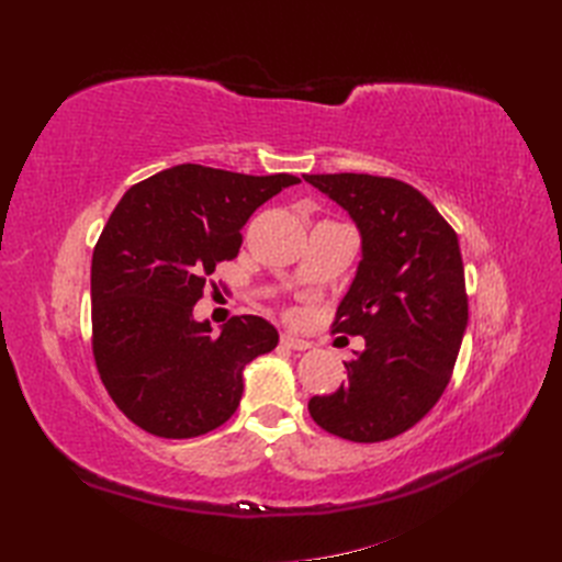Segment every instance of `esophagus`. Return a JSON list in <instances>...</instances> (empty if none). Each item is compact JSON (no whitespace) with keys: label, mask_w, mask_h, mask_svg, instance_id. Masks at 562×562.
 Segmentation results:
<instances>
[{"label":"esophagus","mask_w":562,"mask_h":562,"mask_svg":"<svg viewBox=\"0 0 562 562\" xmlns=\"http://www.w3.org/2000/svg\"><path fill=\"white\" fill-rule=\"evenodd\" d=\"M281 345L288 347V349H295V351H307V349H312V342H307V339H302V337H295V335H291V333H283V335H281Z\"/></svg>","instance_id":"obj_1"}]
</instances>
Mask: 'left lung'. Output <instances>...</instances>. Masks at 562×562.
Returning a JSON list of instances; mask_svg holds the SVG:
<instances>
[{
    "label": "left lung",
    "instance_id": "left-lung-1",
    "mask_svg": "<svg viewBox=\"0 0 562 562\" xmlns=\"http://www.w3.org/2000/svg\"><path fill=\"white\" fill-rule=\"evenodd\" d=\"M361 232L363 260L333 333L361 335L347 382L310 401L321 429L380 443L427 415L452 378L469 321L462 250L454 229L413 184L368 173L304 176Z\"/></svg>",
    "mask_w": 562,
    "mask_h": 562
}]
</instances>
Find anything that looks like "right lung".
I'll list each match as a JSON object with an SVG mask.
<instances>
[{"label":"right lung","mask_w":562,"mask_h":562,"mask_svg":"<svg viewBox=\"0 0 562 562\" xmlns=\"http://www.w3.org/2000/svg\"><path fill=\"white\" fill-rule=\"evenodd\" d=\"M297 182L180 164L116 203L91 262L93 359L135 427L194 438L236 413L246 363L274 349L279 333L246 314L215 335L192 312L215 265L239 255L248 217Z\"/></svg>","instance_id":"right-lung-1"}]
</instances>
